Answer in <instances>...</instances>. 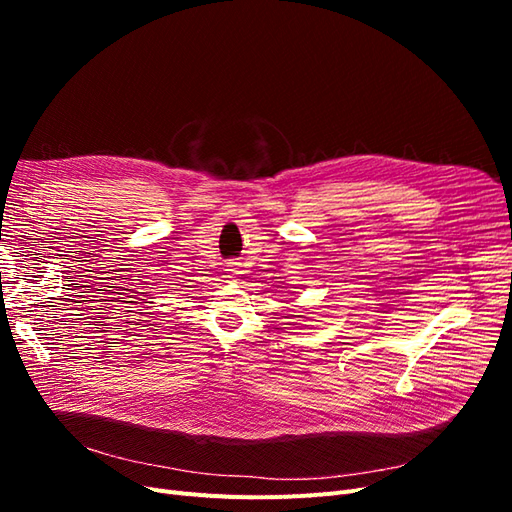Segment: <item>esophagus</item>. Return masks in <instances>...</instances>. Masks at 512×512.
Masks as SVG:
<instances>
[{
	"label": "esophagus",
	"mask_w": 512,
	"mask_h": 512,
	"mask_svg": "<svg viewBox=\"0 0 512 512\" xmlns=\"http://www.w3.org/2000/svg\"><path fill=\"white\" fill-rule=\"evenodd\" d=\"M226 267H228L226 271H230V273H235V275H237V273H239V267H241V265H239V262H226Z\"/></svg>",
	"instance_id": "esophagus-1"
}]
</instances>
